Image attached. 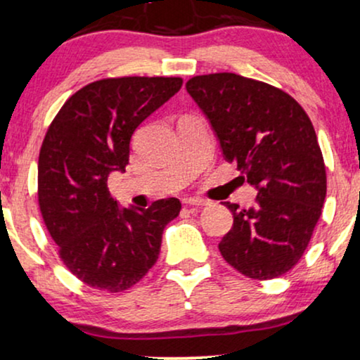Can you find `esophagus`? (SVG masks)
Segmentation results:
<instances>
[{
	"instance_id": "34e87169",
	"label": "esophagus",
	"mask_w": 360,
	"mask_h": 360,
	"mask_svg": "<svg viewBox=\"0 0 360 360\" xmlns=\"http://www.w3.org/2000/svg\"><path fill=\"white\" fill-rule=\"evenodd\" d=\"M184 203L187 207H203V205H207L205 200H202V198H193V197L185 198Z\"/></svg>"
}]
</instances>
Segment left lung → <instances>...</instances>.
I'll return each instance as SVG.
<instances>
[{
  "instance_id": "1",
  "label": "left lung",
  "mask_w": 360,
  "mask_h": 360,
  "mask_svg": "<svg viewBox=\"0 0 360 360\" xmlns=\"http://www.w3.org/2000/svg\"><path fill=\"white\" fill-rule=\"evenodd\" d=\"M187 91L224 158L257 190L247 210L225 202L233 225L219 243L221 257L257 281L288 272L309 245L327 192L312 122L285 91L235 73L193 77Z\"/></svg>"
}]
</instances>
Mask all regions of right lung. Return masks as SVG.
I'll list each match as a JSON object with an SVG mask.
<instances>
[{
	"instance_id": "right-lung-1",
	"label": "right lung",
	"mask_w": 360,
	"mask_h": 360,
	"mask_svg": "<svg viewBox=\"0 0 360 360\" xmlns=\"http://www.w3.org/2000/svg\"><path fill=\"white\" fill-rule=\"evenodd\" d=\"M184 79L125 77L90 83L61 106L38 160V200L70 272L86 285L122 292L153 267L179 198L122 207L108 176L125 172L133 133L179 93Z\"/></svg>"
}]
</instances>
